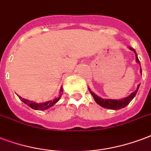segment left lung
Instances as JSON below:
<instances>
[{
    "label": "left lung",
    "instance_id": "left-lung-1",
    "mask_svg": "<svg viewBox=\"0 0 151 151\" xmlns=\"http://www.w3.org/2000/svg\"><path fill=\"white\" fill-rule=\"evenodd\" d=\"M131 50H133L135 54V58H136V62L139 64H140V62L139 60V58H138V56H137V54L135 52V50L134 49H132V48H130ZM140 73H142V69L140 68ZM139 88V85L138 86V88H137L136 90L133 92L129 96H127L126 98L122 99V100H111V99H102L101 97H99L96 95L92 92V91L88 88V90L90 92V93L92 94V96H93L94 100L96 101V103L98 104L99 105H101V107H103V108H105V109H113V110H118V109H123L124 107H126L128 104L132 101V99L134 98L135 95L137 93V91Z\"/></svg>",
    "mask_w": 151,
    "mask_h": 151
}]
</instances>
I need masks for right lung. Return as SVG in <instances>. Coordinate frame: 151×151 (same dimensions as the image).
<instances>
[{"label": "right lung", "mask_w": 151, "mask_h": 151, "mask_svg": "<svg viewBox=\"0 0 151 151\" xmlns=\"http://www.w3.org/2000/svg\"><path fill=\"white\" fill-rule=\"evenodd\" d=\"M61 93H63V87H61ZM62 94L61 93L60 96H62ZM60 96L59 97H58V98L55 99V100H53V101H49L47 102H45V103H41V104H38V103H35V102H32L31 101H28V100H26L24 98H22L21 96H19V98L23 102L24 104H26L27 105L30 107V108H32V109H35V110H46V109H49L51 106H53L55 104H56L58 101H59V99H60Z\"/></svg>", "instance_id": "1"}]
</instances>
